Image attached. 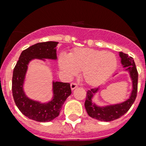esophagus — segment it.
Here are the masks:
<instances>
[{
    "label": "esophagus",
    "instance_id": "1",
    "mask_svg": "<svg viewBox=\"0 0 146 146\" xmlns=\"http://www.w3.org/2000/svg\"><path fill=\"white\" fill-rule=\"evenodd\" d=\"M77 87H78V85H77L76 83H73V82H72V83L70 84V88H71V90H74V89H75V88H76Z\"/></svg>",
    "mask_w": 146,
    "mask_h": 146
}]
</instances>
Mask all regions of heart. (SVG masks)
<instances>
[{"instance_id":"1","label":"heart","mask_w":146,"mask_h":146,"mask_svg":"<svg viewBox=\"0 0 146 146\" xmlns=\"http://www.w3.org/2000/svg\"><path fill=\"white\" fill-rule=\"evenodd\" d=\"M58 66L68 78L82 71V77L90 86H98L107 80L117 67V58L110 52L89 48H76L68 55L58 57Z\"/></svg>"}]
</instances>
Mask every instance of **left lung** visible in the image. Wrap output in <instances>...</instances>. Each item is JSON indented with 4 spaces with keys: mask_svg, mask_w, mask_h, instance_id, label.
I'll return each mask as SVG.
<instances>
[{
    "mask_svg": "<svg viewBox=\"0 0 146 146\" xmlns=\"http://www.w3.org/2000/svg\"><path fill=\"white\" fill-rule=\"evenodd\" d=\"M118 55L121 58V64L124 69V71L128 73L131 79L132 88L128 98L120 103L106 105H98L94 101V96L100 92V88H93L87 92L86 99L85 102V110L88 115L93 118L103 121H111L119 118L126 113L137 98V82H138V73L133 58L128 54L123 52H119ZM115 74V76H116Z\"/></svg>",
    "mask_w": 146,
    "mask_h": 146,
    "instance_id": "8db88e82",
    "label": "left lung"
}]
</instances>
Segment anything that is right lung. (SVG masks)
Instances as JSON below:
<instances>
[{
  "label": "right lung",
  "instance_id": "obj_1",
  "mask_svg": "<svg viewBox=\"0 0 146 146\" xmlns=\"http://www.w3.org/2000/svg\"><path fill=\"white\" fill-rule=\"evenodd\" d=\"M58 42H39L28 47L20 54L13 70L12 90L14 100L24 115L31 120L48 122L58 116L64 103L71 94L69 83L54 81L52 82V98L46 102L34 100L26 94L24 85L28 65L33 60L57 61V46Z\"/></svg>",
  "mask_w": 146,
  "mask_h": 146
}]
</instances>
